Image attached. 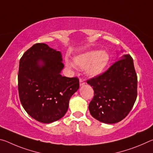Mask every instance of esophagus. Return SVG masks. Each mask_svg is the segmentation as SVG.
I'll use <instances>...</instances> for the list:
<instances>
[{
  "instance_id": "esophagus-1",
  "label": "esophagus",
  "mask_w": 153,
  "mask_h": 153,
  "mask_svg": "<svg viewBox=\"0 0 153 153\" xmlns=\"http://www.w3.org/2000/svg\"><path fill=\"white\" fill-rule=\"evenodd\" d=\"M84 84H85V82H84V80L82 79H79V85H80V86H84Z\"/></svg>"
}]
</instances>
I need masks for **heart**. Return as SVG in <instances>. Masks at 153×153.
Listing matches in <instances>:
<instances>
[{
	"label": "heart",
	"instance_id": "1",
	"mask_svg": "<svg viewBox=\"0 0 153 153\" xmlns=\"http://www.w3.org/2000/svg\"><path fill=\"white\" fill-rule=\"evenodd\" d=\"M109 55L105 51H92L76 56L74 59L75 65L85 68L88 76L97 77L104 71L109 63ZM71 65L70 63H67Z\"/></svg>",
	"mask_w": 153,
	"mask_h": 153
}]
</instances>
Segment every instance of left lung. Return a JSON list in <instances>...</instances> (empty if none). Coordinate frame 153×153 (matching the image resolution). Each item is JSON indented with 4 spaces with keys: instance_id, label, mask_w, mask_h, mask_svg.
I'll list each match as a JSON object with an SVG mask.
<instances>
[{
    "instance_id": "left-lung-1",
    "label": "left lung",
    "mask_w": 153,
    "mask_h": 153,
    "mask_svg": "<svg viewBox=\"0 0 153 153\" xmlns=\"http://www.w3.org/2000/svg\"><path fill=\"white\" fill-rule=\"evenodd\" d=\"M87 83L94 92L89 104L90 113L100 122H119L128 115L135 103L138 79L129 55H123L102 74Z\"/></svg>"
}]
</instances>
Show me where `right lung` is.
<instances>
[{
	"mask_svg": "<svg viewBox=\"0 0 153 153\" xmlns=\"http://www.w3.org/2000/svg\"><path fill=\"white\" fill-rule=\"evenodd\" d=\"M60 51L35 44L19 61L18 90L25 111L36 121L50 123L66 113L69 99L79 89L77 77L62 76Z\"/></svg>",
	"mask_w": 153,
	"mask_h": 153,
	"instance_id": "add662e5",
	"label": "right lung"
}]
</instances>
